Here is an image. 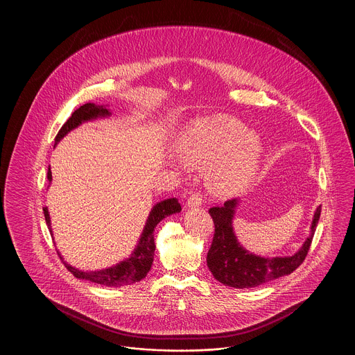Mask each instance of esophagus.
Here are the masks:
<instances>
[{
  "mask_svg": "<svg viewBox=\"0 0 355 355\" xmlns=\"http://www.w3.org/2000/svg\"><path fill=\"white\" fill-rule=\"evenodd\" d=\"M202 204V196L200 193H193L188 198V207H200Z\"/></svg>",
  "mask_w": 355,
  "mask_h": 355,
  "instance_id": "1",
  "label": "esophagus"
}]
</instances>
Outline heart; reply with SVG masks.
Returning a JSON list of instances; mask_svg holds the SVG:
<instances>
[{"label":"heart","instance_id":"heart-1","mask_svg":"<svg viewBox=\"0 0 355 355\" xmlns=\"http://www.w3.org/2000/svg\"><path fill=\"white\" fill-rule=\"evenodd\" d=\"M177 153L185 164H207V187L218 196L231 197L245 191L257 178L263 141L234 117L211 116L193 121L181 132Z\"/></svg>","mask_w":355,"mask_h":355}]
</instances>
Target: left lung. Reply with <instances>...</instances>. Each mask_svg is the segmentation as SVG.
<instances>
[{
    "instance_id": "1",
    "label": "left lung",
    "mask_w": 355,
    "mask_h": 355,
    "mask_svg": "<svg viewBox=\"0 0 355 355\" xmlns=\"http://www.w3.org/2000/svg\"><path fill=\"white\" fill-rule=\"evenodd\" d=\"M238 198L224 202L223 207H214L209 215L214 218L215 234L211 248L207 255V265L218 282L238 288H255L265 282L293 273L304 262L312 243L316 225L320 218L322 205L315 211L311 224V235L306 238L300 250L291 257L265 258L245 250L235 236L232 220L235 216Z\"/></svg>"
}]
</instances>
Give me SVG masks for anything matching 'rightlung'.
Here are the masks:
<instances>
[{"mask_svg":"<svg viewBox=\"0 0 355 355\" xmlns=\"http://www.w3.org/2000/svg\"><path fill=\"white\" fill-rule=\"evenodd\" d=\"M107 116H110V112L103 105H96L92 103L82 105L78 110H74L71 117L62 125V128L59 130L58 135L55 137V144H58V141L62 137H66L70 131L77 128L82 123L94 120L97 117H107ZM47 180L50 182L53 180L50 167L47 171ZM180 211H181V205L177 198H167V200L155 204L148 215L144 230L139 239V243L135 247L134 252L131 254V257L119 262L117 265H114L112 268H108V269H103V270H97V272H82V270L70 266L69 263H66L63 261V257L59 252H58V255L62 259V262L64 263V266L67 268V270L80 279H87L90 282L100 284L104 286H110V288L131 285L134 282H139L140 279H143L151 269V265L154 261V251H155L154 228L157 227V224L161 220H164V218H167L173 214H178ZM43 212H44V218H46V223L49 225V230L53 234L51 220H50L47 207L43 208Z\"/></svg>","mask_w":355,"mask_h":355,"instance_id":"1","label":"right lung"}]
</instances>
